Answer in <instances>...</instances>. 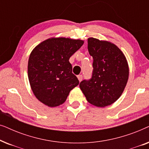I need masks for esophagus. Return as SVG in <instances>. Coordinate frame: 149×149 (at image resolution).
Wrapping results in <instances>:
<instances>
[{"label":"esophagus","mask_w":149,"mask_h":149,"mask_svg":"<svg viewBox=\"0 0 149 149\" xmlns=\"http://www.w3.org/2000/svg\"><path fill=\"white\" fill-rule=\"evenodd\" d=\"M77 78H78L79 81L81 82V81H82V79H83V75H81V74L78 75V76H77Z\"/></svg>","instance_id":"1"}]
</instances>
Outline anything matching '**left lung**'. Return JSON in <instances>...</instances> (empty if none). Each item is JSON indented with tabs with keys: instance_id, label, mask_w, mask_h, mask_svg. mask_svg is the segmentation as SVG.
I'll use <instances>...</instances> for the list:
<instances>
[{
	"instance_id": "obj_1",
	"label": "left lung",
	"mask_w": 149,
	"mask_h": 149,
	"mask_svg": "<svg viewBox=\"0 0 149 149\" xmlns=\"http://www.w3.org/2000/svg\"><path fill=\"white\" fill-rule=\"evenodd\" d=\"M87 42L89 54L93 59L92 76L81 81L79 87L91 104L107 107L119 98L127 84V60L115 44L95 38H89Z\"/></svg>"
}]
</instances>
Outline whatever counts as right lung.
Returning a JSON list of instances; mask_svg holds the SVG:
<instances>
[{"label":"right lung","mask_w":149,"mask_h":149,"mask_svg":"<svg viewBox=\"0 0 149 149\" xmlns=\"http://www.w3.org/2000/svg\"><path fill=\"white\" fill-rule=\"evenodd\" d=\"M84 43L82 40L51 38L38 45L30 55L28 75L40 102L49 107L62 104L79 85L69 59Z\"/></svg>","instance_id":"obj_1"}]
</instances>
